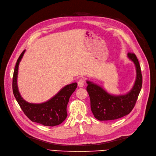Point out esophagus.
<instances>
[{"label": "esophagus", "mask_w": 156, "mask_h": 156, "mask_svg": "<svg viewBox=\"0 0 156 156\" xmlns=\"http://www.w3.org/2000/svg\"><path fill=\"white\" fill-rule=\"evenodd\" d=\"M78 86L80 87H82L84 86V80L82 78H80L78 81Z\"/></svg>", "instance_id": "obj_1"}]
</instances>
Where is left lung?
<instances>
[{"instance_id":"left-lung-1","label":"left lung","mask_w":156,"mask_h":156,"mask_svg":"<svg viewBox=\"0 0 156 156\" xmlns=\"http://www.w3.org/2000/svg\"><path fill=\"white\" fill-rule=\"evenodd\" d=\"M127 57L136 68V79L132 89L123 95L115 96L107 93L101 86L87 80V91L90 101V109L94 117L100 121L113 120L129 115L133 109L140 92L142 76L138 59L134 53Z\"/></svg>"}]
</instances>
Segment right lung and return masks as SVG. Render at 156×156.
I'll use <instances>...</instances> for the list:
<instances>
[{
    "instance_id": "obj_1",
    "label": "right lung",
    "mask_w": 156,
    "mask_h": 156,
    "mask_svg": "<svg viewBox=\"0 0 156 156\" xmlns=\"http://www.w3.org/2000/svg\"><path fill=\"white\" fill-rule=\"evenodd\" d=\"M24 52L25 50L21 53L17 60L12 78L13 94L17 102L24 113L32 122L44 126L58 125L65 120L67 116V106L70 96L77 88V82L63 87L57 94L44 103L34 104L26 101L19 92L17 83L18 67Z\"/></svg>"
}]
</instances>
